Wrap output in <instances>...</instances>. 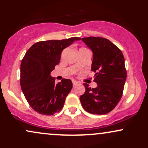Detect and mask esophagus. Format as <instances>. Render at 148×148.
Returning a JSON list of instances; mask_svg holds the SVG:
<instances>
[{"mask_svg":"<svg viewBox=\"0 0 148 148\" xmlns=\"http://www.w3.org/2000/svg\"><path fill=\"white\" fill-rule=\"evenodd\" d=\"M72 83H73V86H74V87H76V86L79 85V83L76 81H72Z\"/></svg>","mask_w":148,"mask_h":148,"instance_id":"34e87169","label":"esophagus"}]
</instances>
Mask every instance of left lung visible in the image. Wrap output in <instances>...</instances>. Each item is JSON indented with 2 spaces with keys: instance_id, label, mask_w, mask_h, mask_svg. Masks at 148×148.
<instances>
[{
  "instance_id": "obj_1",
  "label": "left lung",
  "mask_w": 148,
  "mask_h": 148,
  "mask_svg": "<svg viewBox=\"0 0 148 148\" xmlns=\"http://www.w3.org/2000/svg\"><path fill=\"white\" fill-rule=\"evenodd\" d=\"M93 53L91 70L95 72L91 88L84 84L86 92L80 97L85 111L92 114L104 115L117 106L127 79L125 58L120 49L106 38L88 37L81 39Z\"/></svg>"
}]
</instances>
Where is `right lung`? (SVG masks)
I'll return each instance as SVG.
<instances>
[{
  "instance_id": "add662e5",
  "label": "right lung",
  "mask_w": 148,
  "mask_h": 148,
  "mask_svg": "<svg viewBox=\"0 0 148 148\" xmlns=\"http://www.w3.org/2000/svg\"><path fill=\"white\" fill-rule=\"evenodd\" d=\"M81 39L38 42L25 53L21 63L20 84L27 101L37 113L53 115L63 107L72 82L63 79L56 84L50 73L60 62L62 50Z\"/></svg>"
}]
</instances>
